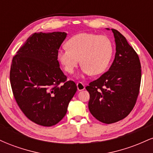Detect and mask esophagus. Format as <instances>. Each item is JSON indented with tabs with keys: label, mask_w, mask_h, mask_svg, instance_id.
Returning a JSON list of instances; mask_svg holds the SVG:
<instances>
[{
	"label": "esophagus",
	"mask_w": 153,
	"mask_h": 153,
	"mask_svg": "<svg viewBox=\"0 0 153 153\" xmlns=\"http://www.w3.org/2000/svg\"><path fill=\"white\" fill-rule=\"evenodd\" d=\"M77 88H78V91H82L85 89V85L82 82L79 81L77 82Z\"/></svg>",
	"instance_id": "obj_1"
}]
</instances>
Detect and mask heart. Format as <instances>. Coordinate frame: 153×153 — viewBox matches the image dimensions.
<instances>
[{
  "mask_svg": "<svg viewBox=\"0 0 153 153\" xmlns=\"http://www.w3.org/2000/svg\"><path fill=\"white\" fill-rule=\"evenodd\" d=\"M66 45L68 48L58 51L57 58L70 74L74 72L80 59L84 74H101L108 68L114 53L113 43L108 36L92 33L75 34Z\"/></svg>",
  "mask_w": 153,
  "mask_h": 153,
  "instance_id": "1",
  "label": "heart"
}]
</instances>
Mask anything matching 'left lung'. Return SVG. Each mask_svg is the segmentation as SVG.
<instances>
[{
  "instance_id": "obj_1",
  "label": "left lung",
  "mask_w": 153,
  "mask_h": 153,
  "mask_svg": "<svg viewBox=\"0 0 153 153\" xmlns=\"http://www.w3.org/2000/svg\"><path fill=\"white\" fill-rule=\"evenodd\" d=\"M111 30L116 42L114 62L108 71L85 87L90 94L91 114L105 124L129 115L137 102L142 77L138 54L120 32Z\"/></svg>"
}]
</instances>
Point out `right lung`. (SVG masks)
Here are the masks:
<instances>
[{
  "label": "right lung",
  "instance_id": "obj_1",
  "mask_svg": "<svg viewBox=\"0 0 153 153\" xmlns=\"http://www.w3.org/2000/svg\"><path fill=\"white\" fill-rule=\"evenodd\" d=\"M65 32L34 33L12 59L10 82L24 115L44 127L55 125L65 117L77 91L59 68L57 53Z\"/></svg>",
  "mask_w": 153,
  "mask_h": 153
}]
</instances>
